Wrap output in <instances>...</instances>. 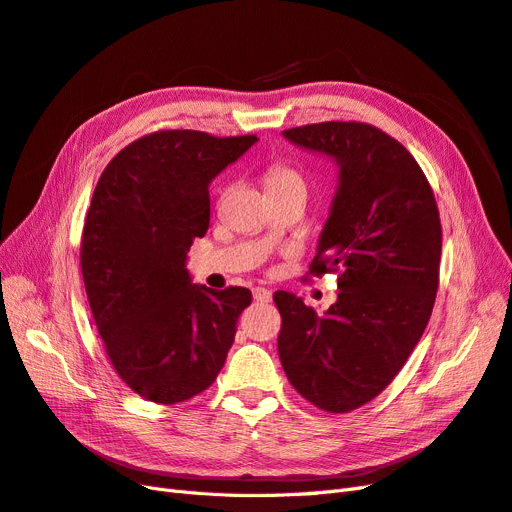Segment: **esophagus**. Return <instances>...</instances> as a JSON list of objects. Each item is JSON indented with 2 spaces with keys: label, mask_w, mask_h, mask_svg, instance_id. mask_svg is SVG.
Here are the masks:
<instances>
[{
  "label": "esophagus",
  "mask_w": 512,
  "mask_h": 512,
  "mask_svg": "<svg viewBox=\"0 0 512 512\" xmlns=\"http://www.w3.org/2000/svg\"><path fill=\"white\" fill-rule=\"evenodd\" d=\"M253 298L257 302H270L272 300V291L266 289V287H257V289H253Z\"/></svg>",
  "instance_id": "1"
}]
</instances>
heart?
I'll return each instance as SVG.
<instances>
[{"label": "heart", "mask_w": 512, "mask_h": 512, "mask_svg": "<svg viewBox=\"0 0 512 512\" xmlns=\"http://www.w3.org/2000/svg\"><path fill=\"white\" fill-rule=\"evenodd\" d=\"M268 191H279V188H304L302 173L289 165H272L266 173Z\"/></svg>", "instance_id": "heart-1"}]
</instances>
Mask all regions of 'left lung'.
Segmentation results:
<instances>
[{
  "label": "left lung",
  "mask_w": 512,
  "mask_h": 512,
  "mask_svg": "<svg viewBox=\"0 0 512 512\" xmlns=\"http://www.w3.org/2000/svg\"><path fill=\"white\" fill-rule=\"evenodd\" d=\"M339 169L311 274L339 272L324 315L276 291L279 356L306 401L341 414L375 399L414 352L433 311L442 225L425 173L399 141L358 122L283 130Z\"/></svg>",
  "instance_id": "1"
}]
</instances>
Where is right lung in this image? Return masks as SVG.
Segmentation results:
<instances>
[{"label": "right lung", "instance_id": "1", "mask_svg": "<svg viewBox=\"0 0 512 512\" xmlns=\"http://www.w3.org/2000/svg\"><path fill=\"white\" fill-rule=\"evenodd\" d=\"M255 143L160 130L126 145L96 184L83 283L113 369L143 399L182 403L223 369L253 296L193 283L186 259L210 227L212 180Z\"/></svg>", "mask_w": 512, "mask_h": 512}]
</instances>
